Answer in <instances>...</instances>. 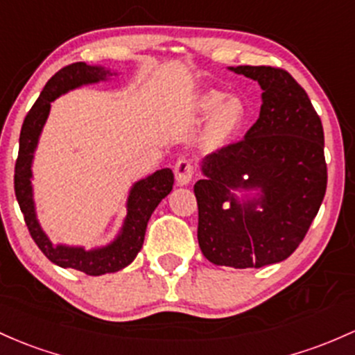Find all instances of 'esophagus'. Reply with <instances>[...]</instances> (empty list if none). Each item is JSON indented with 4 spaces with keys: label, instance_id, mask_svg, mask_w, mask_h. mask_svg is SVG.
Returning <instances> with one entry per match:
<instances>
[{
    "label": "esophagus",
    "instance_id": "34e87169",
    "mask_svg": "<svg viewBox=\"0 0 355 355\" xmlns=\"http://www.w3.org/2000/svg\"><path fill=\"white\" fill-rule=\"evenodd\" d=\"M174 174H176V181L179 186L189 184L194 176L193 162L186 157L178 159V162L174 164Z\"/></svg>",
    "mask_w": 355,
    "mask_h": 355
}]
</instances>
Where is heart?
I'll use <instances>...</instances> for the list:
<instances>
[{
	"mask_svg": "<svg viewBox=\"0 0 355 355\" xmlns=\"http://www.w3.org/2000/svg\"><path fill=\"white\" fill-rule=\"evenodd\" d=\"M198 106L205 113L215 112L216 110L208 137L209 144H213V146H220L232 133H235L240 123L243 121V116H245L243 103L239 98L225 100V94L220 93V91H209V93L203 94Z\"/></svg>",
	"mask_w": 355,
	"mask_h": 355,
	"instance_id": "obj_1",
	"label": "heart"
}]
</instances>
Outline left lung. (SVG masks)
<instances>
[{
	"label": "left lung",
	"mask_w": 355,
	"mask_h": 355,
	"mask_svg": "<svg viewBox=\"0 0 355 355\" xmlns=\"http://www.w3.org/2000/svg\"><path fill=\"white\" fill-rule=\"evenodd\" d=\"M262 87L257 121L242 140L216 148L194 184L198 242L216 266L247 269L284 261L303 242L327 191L323 127L306 91L288 71L232 67ZM232 187L254 189L259 200L240 204ZM261 204L262 212L254 211Z\"/></svg>",
	"instance_id": "8db88e82"
}]
</instances>
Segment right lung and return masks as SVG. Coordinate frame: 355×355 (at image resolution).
Listing matches in <instances>:
<instances>
[{"mask_svg": "<svg viewBox=\"0 0 355 355\" xmlns=\"http://www.w3.org/2000/svg\"><path fill=\"white\" fill-rule=\"evenodd\" d=\"M108 74L110 71H105L103 67L87 66L85 62L69 64V66L55 72L42 89L39 100L26 113L24 125H21L20 148H18L17 164H15V194H17L18 205L24 213L25 223L28 227L33 242L39 245V249L51 262L60 266V268L81 270L87 276L115 272V270L123 269L125 266L130 264L135 255L139 254V250L142 249L147 223L152 211L157 208L162 198L171 193L174 184V174L171 169H161L152 176L137 182L132 188L130 196H128L127 220L121 228L120 237L103 249L85 250L64 245L54 247L42 232L35 218V209H33L32 186H30L32 169L30 167H32L33 152H35L37 142H39L42 127L47 120L49 112H51V103L66 91L74 89L81 85L101 81Z\"/></svg>", "mask_w": 355, "mask_h": 355, "instance_id": "right-lung-1", "label": "right lung"}]
</instances>
